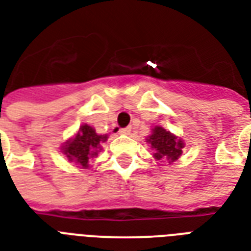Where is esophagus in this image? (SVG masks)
<instances>
[{
  "mask_svg": "<svg viewBox=\"0 0 251 251\" xmlns=\"http://www.w3.org/2000/svg\"><path fill=\"white\" fill-rule=\"evenodd\" d=\"M130 127H124V129H120V134H122V135H127V134H130Z\"/></svg>",
  "mask_w": 251,
  "mask_h": 251,
  "instance_id": "obj_1",
  "label": "esophagus"
}]
</instances>
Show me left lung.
<instances>
[{
    "label": "left lung",
    "instance_id": "8db88e82",
    "mask_svg": "<svg viewBox=\"0 0 251 251\" xmlns=\"http://www.w3.org/2000/svg\"><path fill=\"white\" fill-rule=\"evenodd\" d=\"M147 142L155 150V153H153L155 159L157 160L168 159L169 163H173L181 156L183 146H185L181 139L160 126H156L155 129H152V134L147 138Z\"/></svg>",
    "mask_w": 251,
    "mask_h": 251
}]
</instances>
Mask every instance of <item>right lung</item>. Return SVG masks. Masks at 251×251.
Segmentation results:
<instances>
[{"label":"right lung","instance_id":"obj_1","mask_svg":"<svg viewBox=\"0 0 251 251\" xmlns=\"http://www.w3.org/2000/svg\"><path fill=\"white\" fill-rule=\"evenodd\" d=\"M106 135L96 134L94 127L87 124L79 127V131L73 139L68 141L64 146V153L68 156L69 161H74L80 168H88L90 157L98 155L101 150V143L106 141Z\"/></svg>","mask_w":251,"mask_h":251}]
</instances>
